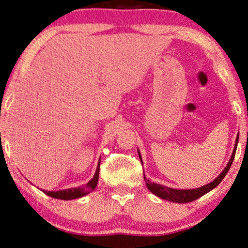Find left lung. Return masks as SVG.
<instances>
[{"mask_svg": "<svg viewBox=\"0 0 248 248\" xmlns=\"http://www.w3.org/2000/svg\"><path fill=\"white\" fill-rule=\"evenodd\" d=\"M237 143H238V137H237L236 144H235V148H233L232 155V158H230V160L228 162V165H227V167L223 169L221 174H220L218 177L215 179V181L210 183V184L205 185V186H202V187L195 188V189H175V188L167 187V186H164V185L155 184V183H151L150 181H149V179L145 178V176H144V181H145V184H147L148 189L151 193H154L155 195L159 196V198L167 200V201H170V202L188 203V202L195 201L196 199L201 198L202 195L206 194V193L211 191V189L217 187V186L220 184V182H221L222 179L225 178L227 172L229 171L230 166H232V164L233 158H235ZM139 157H140V152H139Z\"/></svg>", "mask_w": 248, "mask_h": 248, "instance_id": "1", "label": "left lung"}]
</instances>
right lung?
Wrapping results in <instances>:
<instances>
[{
  "mask_svg": "<svg viewBox=\"0 0 248 248\" xmlns=\"http://www.w3.org/2000/svg\"><path fill=\"white\" fill-rule=\"evenodd\" d=\"M99 168H100V161L98 162V167L96 170V174L91 179L90 182H88V184L84 186H81V187H76V188H70V189H63V191H57V192H47L44 191L45 194H47L50 198L54 199H61V200H73L81 198V196L88 194L91 191H93L96 188L97 183H98V177H99Z\"/></svg>",
  "mask_w": 248,
  "mask_h": 248,
  "instance_id": "right-lung-1",
  "label": "right lung"
}]
</instances>
